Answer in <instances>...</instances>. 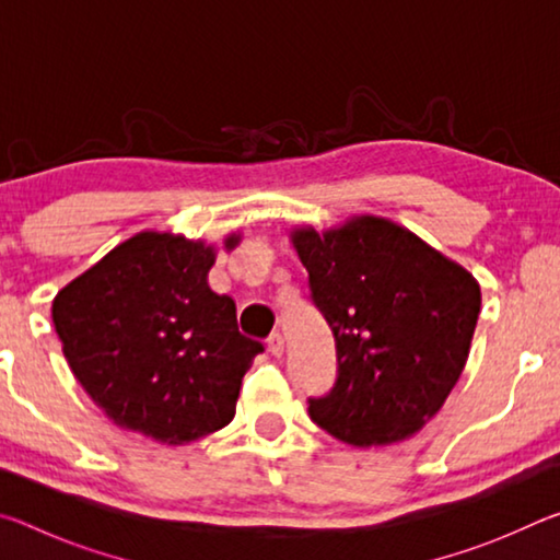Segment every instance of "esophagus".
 I'll use <instances>...</instances> for the list:
<instances>
[{"mask_svg":"<svg viewBox=\"0 0 560 560\" xmlns=\"http://www.w3.org/2000/svg\"><path fill=\"white\" fill-rule=\"evenodd\" d=\"M267 348H269V353L273 358H281L283 355V336L279 334V330L267 338Z\"/></svg>","mask_w":560,"mask_h":560,"instance_id":"obj_1","label":"esophagus"}]
</instances>
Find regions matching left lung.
Instances as JSON below:
<instances>
[{"instance_id":"left-lung-1","label":"left lung","mask_w":560,"mask_h":560,"mask_svg":"<svg viewBox=\"0 0 560 560\" xmlns=\"http://www.w3.org/2000/svg\"><path fill=\"white\" fill-rule=\"evenodd\" d=\"M336 340V383L308 397L318 428L355 447L422 430L459 381L481 291L467 269L381 217L291 234Z\"/></svg>"}]
</instances>
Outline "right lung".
I'll return each instance as SVG.
<instances>
[{
    "label": "right lung",
    "instance_id": "add662e5",
    "mask_svg": "<svg viewBox=\"0 0 560 560\" xmlns=\"http://www.w3.org/2000/svg\"><path fill=\"white\" fill-rule=\"evenodd\" d=\"M212 264L202 242L140 232L56 293L63 355L118 428L185 444L232 422L264 346L240 334L234 301L210 289Z\"/></svg>",
    "mask_w": 560,
    "mask_h": 560
}]
</instances>
